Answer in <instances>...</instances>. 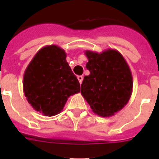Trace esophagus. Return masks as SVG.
<instances>
[{
	"mask_svg": "<svg viewBox=\"0 0 159 159\" xmlns=\"http://www.w3.org/2000/svg\"><path fill=\"white\" fill-rule=\"evenodd\" d=\"M77 79H78V80H79V82H80V84H82L83 80H84V77H83L82 75H78V76H77Z\"/></svg>",
	"mask_w": 159,
	"mask_h": 159,
	"instance_id": "1",
	"label": "esophagus"
}]
</instances>
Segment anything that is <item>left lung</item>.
<instances>
[{"label":"left lung","instance_id":"8db88e82","mask_svg":"<svg viewBox=\"0 0 159 159\" xmlns=\"http://www.w3.org/2000/svg\"><path fill=\"white\" fill-rule=\"evenodd\" d=\"M86 67L81 94L92 111L102 117L114 116L128 102L132 93L133 79L124 57L117 50L100 53L87 50Z\"/></svg>","mask_w":159,"mask_h":159}]
</instances>
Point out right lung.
<instances>
[{"label":"right lung","instance_id":"add662e5","mask_svg":"<svg viewBox=\"0 0 159 159\" xmlns=\"http://www.w3.org/2000/svg\"><path fill=\"white\" fill-rule=\"evenodd\" d=\"M66 57L64 50L59 46H44L25 69V95L33 109L43 116H53L62 111L67 99L80 91Z\"/></svg>","mask_w":159,"mask_h":159}]
</instances>
